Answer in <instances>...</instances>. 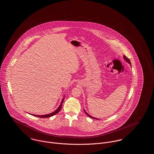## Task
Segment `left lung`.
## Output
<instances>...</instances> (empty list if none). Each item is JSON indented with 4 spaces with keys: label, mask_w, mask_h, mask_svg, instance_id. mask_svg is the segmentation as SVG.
Segmentation results:
<instances>
[{
    "label": "left lung",
    "mask_w": 154,
    "mask_h": 154,
    "mask_svg": "<svg viewBox=\"0 0 154 154\" xmlns=\"http://www.w3.org/2000/svg\"><path fill=\"white\" fill-rule=\"evenodd\" d=\"M123 58H124V59L125 60L126 62H128V63H129L130 65H131V61H130V60L126 56H125V55H124V57H123ZM84 110V112H85V113L88 116V117H89L90 118H93V119H98V118H96L93 117H92L91 116H90L89 114H88L87 112H86V111L85 110Z\"/></svg>",
    "instance_id": "obj_1"
}]
</instances>
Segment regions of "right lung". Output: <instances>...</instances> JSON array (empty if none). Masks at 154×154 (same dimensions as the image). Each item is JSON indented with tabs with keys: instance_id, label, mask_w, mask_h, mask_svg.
<instances>
[{
	"instance_id": "add662e5",
	"label": "right lung",
	"mask_w": 154,
	"mask_h": 154,
	"mask_svg": "<svg viewBox=\"0 0 154 154\" xmlns=\"http://www.w3.org/2000/svg\"><path fill=\"white\" fill-rule=\"evenodd\" d=\"M64 99H65V96L63 97V99L62 100L61 103H60V104L59 106L58 107V109H57V110H55V111H54V112H51V113H50V114H45V115H42V116H37V115H34V114H31V115H32V116H35V117H38L40 118L51 117L52 116H54V115H55V114H58L59 112V111L60 110L61 108H62V103H63V100H64Z\"/></svg>"
}]
</instances>
